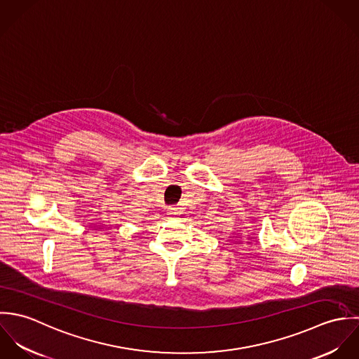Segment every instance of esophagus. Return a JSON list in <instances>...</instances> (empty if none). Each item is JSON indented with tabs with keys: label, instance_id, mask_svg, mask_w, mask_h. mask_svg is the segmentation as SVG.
I'll list each match as a JSON object with an SVG mask.
<instances>
[{
	"label": "esophagus",
	"instance_id": "esophagus-1",
	"mask_svg": "<svg viewBox=\"0 0 359 359\" xmlns=\"http://www.w3.org/2000/svg\"><path fill=\"white\" fill-rule=\"evenodd\" d=\"M167 214H168L170 217H177V215L180 214V211H178L177 207H168V208H167Z\"/></svg>",
	"mask_w": 359,
	"mask_h": 359
}]
</instances>
